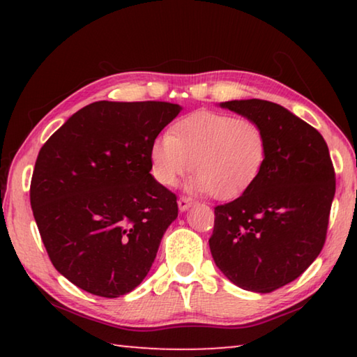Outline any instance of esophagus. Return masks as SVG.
Instances as JSON below:
<instances>
[{
	"mask_svg": "<svg viewBox=\"0 0 357 357\" xmlns=\"http://www.w3.org/2000/svg\"><path fill=\"white\" fill-rule=\"evenodd\" d=\"M193 204V202L190 200V198H185V197H181L179 200H178V208H179V211L181 213H184V211H187L189 209L190 206Z\"/></svg>",
	"mask_w": 357,
	"mask_h": 357,
	"instance_id": "esophagus-1",
	"label": "esophagus"
}]
</instances>
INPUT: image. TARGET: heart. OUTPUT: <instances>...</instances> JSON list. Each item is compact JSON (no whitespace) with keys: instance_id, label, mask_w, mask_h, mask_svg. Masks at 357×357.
<instances>
[{"instance_id":"heart-1","label":"heart","mask_w":357,"mask_h":357,"mask_svg":"<svg viewBox=\"0 0 357 357\" xmlns=\"http://www.w3.org/2000/svg\"><path fill=\"white\" fill-rule=\"evenodd\" d=\"M266 154L264 130L255 121L198 112L174 123L170 135L151 143L149 165L162 185H176L192 170V192L233 200L258 179Z\"/></svg>"}]
</instances>
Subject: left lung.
Listing matches in <instances>:
<instances>
[{
  "label": "left lung",
  "instance_id": "8db88e82",
  "mask_svg": "<svg viewBox=\"0 0 357 357\" xmlns=\"http://www.w3.org/2000/svg\"><path fill=\"white\" fill-rule=\"evenodd\" d=\"M261 126L268 154L258 179L231 203L215 208L211 255L234 285L271 293L315 261L328 231L335 173L317 129L274 102H220Z\"/></svg>",
  "mask_w": 357,
  "mask_h": 357
}]
</instances>
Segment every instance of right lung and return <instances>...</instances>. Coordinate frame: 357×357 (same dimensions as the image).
I'll return each instance as SVG.
<instances>
[{"label": "right lung", "instance_id": "right-lung-1", "mask_svg": "<svg viewBox=\"0 0 357 357\" xmlns=\"http://www.w3.org/2000/svg\"><path fill=\"white\" fill-rule=\"evenodd\" d=\"M181 107L168 102H93L40 148L31 208L61 275L84 291L119 298L143 282L176 195L151 174L149 146Z\"/></svg>", "mask_w": 357, "mask_h": 357}]
</instances>
